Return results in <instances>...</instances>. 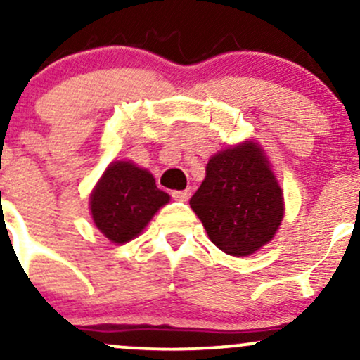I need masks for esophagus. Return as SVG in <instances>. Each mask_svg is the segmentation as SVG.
I'll use <instances>...</instances> for the list:
<instances>
[{"label": "esophagus", "mask_w": 360, "mask_h": 360, "mask_svg": "<svg viewBox=\"0 0 360 360\" xmlns=\"http://www.w3.org/2000/svg\"><path fill=\"white\" fill-rule=\"evenodd\" d=\"M189 196H191V191L189 189H184V191H172V198L179 201H188Z\"/></svg>", "instance_id": "1"}]
</instances>
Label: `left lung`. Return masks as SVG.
Masks as SVG:
<instances>
[{
    "label": "left lung",
    "instance_id": "left-lung-1",
    "mask_svg": "<svg viewBox=\"0 0 360 360\" xmlns=\"http://www.w3.org/2000/svg\"><path fill=\"white\" fill-rule=\"evenodd\" d=\"M218 249L235 257L272 240L284 217L281 186L259 143L243 142L217 152L189 200Z\"/></svg>",
    "mask_w": 360,
    "mask_h": 360
}]
</instances>
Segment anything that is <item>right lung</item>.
Listing matches in <instances>:
<instances>
[{"instance_id": "right-lung-1", "label": "right lung", "mask_w": 360, "mask_h": 360, "mask_svg": "<svg viewBox=\"0 0 360 360\" xmlns=\"http://www.w3.org/2000/svg\"><path fill=\"white\" fill-rule=\"evenodd\" d=\"M147 169L130 160H115L89 196V208L96 229L113 243L135 238L169 201Z\"/></svg>"}]
</instances>
